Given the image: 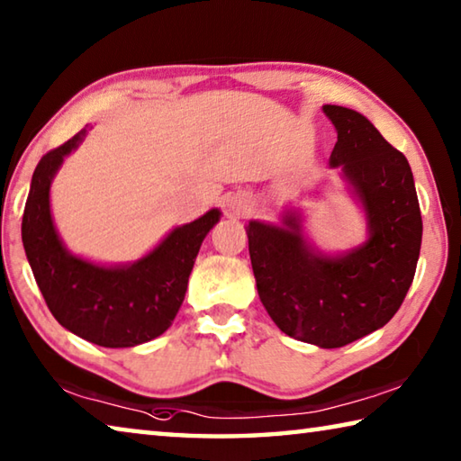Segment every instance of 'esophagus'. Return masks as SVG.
Here are the masks:
<instances>
[{"mask_svg":"<svg viewBox=\"0 0 461 461\" xmlns=\"http://www.w3.org/2000/svg\"><path fill=\"white\" fill-rule=\"evenodd\" d=\"M228 205L236 215H244V213H248V209H249L246 194H233V197H230Z\"/></svg>","mask_w":461,"mask_h":461,"instance_id":"obj_1","label":"esophagus"}]
</instances>
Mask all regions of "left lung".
<instances>
[{"instance_id":"left-lung-1","label":"left lung","mask_w":461,"mask_h":461,"mask_svg":"<svg viewBox=\"0 0 461 461\" xmlns=\"http://www.w3.org/2000/svg\"><path fill=\"white\" fill-rule=\"evenodd\" d=\"M338 131L330 167L339 168L364 212L366 240L348 252H321L307 238L301 209L280 223L246 225L260 301L278 330L317 348H341L384 327L415 276L423 221L404 154L368 118L323 105Z\"/></svg>"}]
</instances>
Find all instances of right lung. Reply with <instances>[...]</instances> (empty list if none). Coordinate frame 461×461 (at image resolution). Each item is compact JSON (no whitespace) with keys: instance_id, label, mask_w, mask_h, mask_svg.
<instances>
[{"instance_id":"add662e5","label":"right lung","mask_w":461,"mask_h":461,"mask_svg":"<svg viewBox=\"0 0 461 461\" xmlns=\"http://www.w3.org/2000/svg\"><path fill=\"white\" fill-rule=\"evenodd\" d=\"M85 134L83 128L38 162L22 217V241L46 305L65 330L95 346L134 348L173 325L199 248L221 212L209 209L199 220L170 230L136 262L109 267L73 254L52 221L50 185Z\"/></svg>"}]
</instances>
